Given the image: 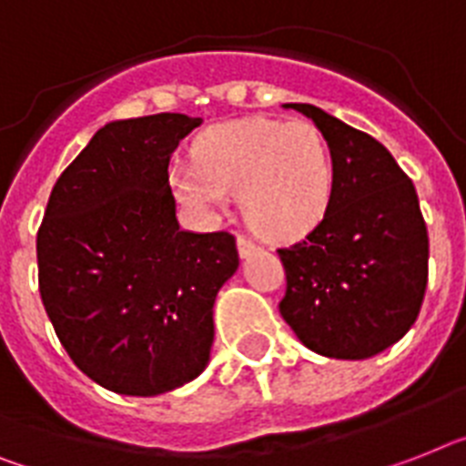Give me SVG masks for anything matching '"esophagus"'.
<instances>
[{"instance_id":"obj_1","label":"esophagus","mask_w":466,"mask_h":466,"mask_svg":"<svg viewBox=\"0 0 466 466\" xmlns=\"http://www.w3.org/2000/svg\"><path fill=\"white\" fill-rule=\"evenodd\" d=\"M238 255H240V259H248V257H252L255 252H259V245H257L255 240H249V238L245 236H238Z\"/></svg>"}]
</instances>
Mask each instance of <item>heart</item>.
Listing matches in <instances>:
<instances>
[{"label": "heart", "instance_id": "b5f03b06", "mask_svg": "<svg viewBox=\"0 0 466 466\" xmlns=\"http://www.w3.org/2000/svg\"><path fill=\"white\" fill-rule=\"evenodd\" d=\"M168 186L199 214L224 211L240 195L249 226L271 242L309 236L329 214L336 168L324 133L307 121L240 118L195 142V164H173Z\"/></svg>", "mask_w": 466, "mask_h": 466}]
</instances>
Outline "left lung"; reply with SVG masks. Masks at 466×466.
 I'll list each match as a JSON object with an SVG mask.
<instances>
[{
	"label": "left lung",
	"mask_w": 466,
	"mask_h": 466,
	"mask_svg": "<svg viewBox=\"0 0 466 466\" xmlns=\"http://www.w3.org/2000/svg\"><path fill=\"white\" fill-rule=\"evenodd\" d=\"M314 121L333 155L329 214L279 249L280 317L299 343L330 360H367L417 321L429 279V236L417 190L379 140L311 104H283Z\"/></svg>",
	"instance_id": "8db88e82"
}]
</instances>
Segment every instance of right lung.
<instances>
[{
	"label": "right lung",
	"mask_w": 466,
	"mask_h": 466,
	"mask_svg": "<svg viewBox=\"0 0 466 466\" xmlns=\"http://www.w3.org/2000/svg\"><path fill=\"white\" fill-rule=\"evenodd\" d=\"M202 126L186 114L111 121L61 173L37 233L40 295L73 364L118 395L198 379L214 302L238 271L236 238L176 218L168 161Z\"/></svg>",
	"instance_id": "1"
}]
</instances>
